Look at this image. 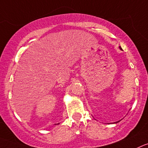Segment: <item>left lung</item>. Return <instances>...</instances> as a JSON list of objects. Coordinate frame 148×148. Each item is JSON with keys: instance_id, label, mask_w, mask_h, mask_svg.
<instances>
[{"instance_id": "obj_1", "label": "left lung", "mask_w": 148, "mask_h": 148, "mask_svg": "<svg viewBox=\"0 0 148 148\" xmlns=\"http://www.w3.org/2000/svg\"><path fill=\"white\" fill-rule=\"evenodd\" d=\"M120 47V49H122V48H121V47ZM118 122H119V121H118V122H116V123H118Z\"/></svg>"}]
</instances>
